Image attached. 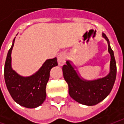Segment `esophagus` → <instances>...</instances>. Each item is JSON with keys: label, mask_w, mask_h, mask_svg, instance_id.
<instances>
[{"label": "esophagus", "mask_w": 124, "mask_h": 124, "mask_svg": "<svg viewBox=\"0 0 124 124\" xmlns=\"http://www.w3.org/2000/svg\"><path fill=\"white\" fill-rule=\"evenodd\" d=\"M66 55L64 53H60L58 55V63L59 66H63L65 63Z\"/></svg>", "instance_id": "1"}]
</instances>
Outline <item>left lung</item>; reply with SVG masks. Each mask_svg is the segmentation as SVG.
Instances as JSON below:
<instances>
[{
  "mask_svg": "<svg viewBox=\"0 0 124 124\" xmlns=\"http://www.w3.org/2000/svg\"><path fill=\"white\" fill-rule=\"evenodd\" d=\"M102 37L108 42V50L110 55L108 75L95 80H86L79 76L69 60H67L66 64L62 66L64 78L69 86V95L82 104L94 106L104 100L110 93L115 82L117 66L114 53L109 40L104 33Z\"/></svg>",
  "mask_w": 124,
  "mask_h": 124,
  "instance_id": "8db88e82",
  "label": "left lung"
}]
</instances>
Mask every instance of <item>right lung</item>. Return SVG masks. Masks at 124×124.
Segmentation results:
<instances>
[{
    "label": "right lung",
    "instance_id": "1",
    "mask_svg": "<svg viewBox=\"0 0 124 124\" xmlns=\"http://www.w3.org/2000/svg\"><path fill=\"white\" fill-rule=\"evenodd\" d=\"M13 40L7 55L4 76L7 88L11 97L22 106L33 108L40 106L46 99V86L52 67L58 65L57 58L46 60L41 68L33 75L23 77L11 68V51L14 45Z\"/></svg>",
    "mask_w": 124,
    "mask_h": 124
}]
</instances>
